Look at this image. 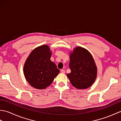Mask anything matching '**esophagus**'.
I'll list each match as a JSON object with an SVG mask.
<instances>
[{
	"label": "esophagus",
	"instance_id": "obj_1",
	"mask_svg": "<svg viewBox=\"0 0 121 121\" xmlns=\"http://www.w3.org/2000/svg\"><path fill=\"white\" fill-rule=\"evenodd\" d=\"M60 72H61V73H65V70H63V69H62V70H61Z\"/></svg>",
	"mask_w": 121,
	"mask_h": 121
}]
</instances>
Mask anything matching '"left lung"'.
Segmentation results:
<instances>
[{
  "label": "left lung",
  "instance_id": "1",
  "mask_svg": "<svg viewBox=\"0 0 121 121\" xmlns=\"http://www.w3.org/2000/svg\"><path fill=\"white\" fill-rule=\"evenodd\" d=\"M71 72L67 76L77 89L88 88L94 83L97 69L92 55L86 49L76 47L70 53L69 63Z\"/></svg>",
  "mask_w": 121,
  "mask_h": 121
}]
</instances>
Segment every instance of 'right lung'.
I'll list each match as a JSON object with an SVG mask.
<instances>
[{
	"label": "right lung",
	"instance_id": "add662e5",
	"mask_svg": "<svg viewBox=\"0 0 121 121\" xmlns=\"http://www.w3.org/2000/svg\"><path fill=\"white\" fill-rule=\"evenodd\" d=\"M51 56L49 47L44 45L35 48L25 61L24 75L34 88H46L60 72L56 64L50 60Z\"/></svg>",
	"mask_w": 121,
	"mask_h": 121
}]
</instances>
